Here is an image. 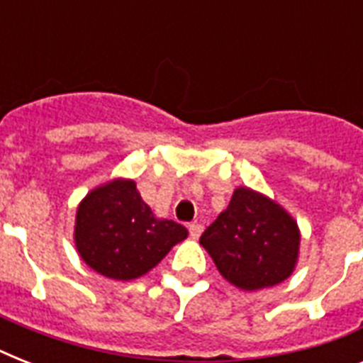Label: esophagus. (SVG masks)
<instances>
[{"label": "esophagus", "mask_w": 363, "mask_h": 363, "mask_svg": "<svg viewBox=\"0 0 363 363\" xmlns=\"http://www.w3.org/2000/svg\"><path fill=\"white\" fill-rule=\"evenodd\" d=\"M190 238L192 239H199V235L203 233V226L201 224H198V222H194V224H190Z\"/></svg>", "instance_id": "esophagus-1"}]
</instances>
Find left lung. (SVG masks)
I'll return each mask as SVG.
<instances>
[{
	"label": "left lung",
	"mask_w": 363,
	"mask_h": 363,
	"mask_svg": "<svg viewBox=\"0 0 363 363\" xmlns=\"http://www.w3.org/2000/svg\"><path fill=\"white\" fill-rule=\"evenodd\" d=\"M299 241L294 216L247 186L233 190L228 209L199 238L220 275L245 292L286 281L298 264Z\"/></svg>",
	"instance_id": "left-lung-1"
}]
</instances>
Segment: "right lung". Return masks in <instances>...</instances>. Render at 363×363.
<instances>
[{
	"label": "right lung",
	"instance_id": "add662e5",
	"mask_svg": "<svg viewBox=\"0 0 363 363\" xmlns=\"http://www.w3.org/2000/svg\"><path fill=\"white\" fill-rule=\"evenodd\" d=\"M186 238V228L154 215L131 179L121 177L96 186L77 207V252L107 279H139Z\"/></svg>",
	"mask_w": 363,
	"mask_h": 363
}]
</instances>
